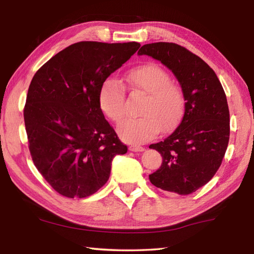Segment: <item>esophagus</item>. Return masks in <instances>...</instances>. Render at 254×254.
<instances>
[{
  "mask_svg": "<svg viewBox=\"0 0 254 254\" xmlns=\"http://www.w3.org/2000/svg\"><path fill=\"white\" fill-rule=\"evenodd\" d=\"M129 150L132 152H142L144 151V148L143 146H139V145H130L129 146Z\"/></svg>",
  "mask_w": 254,
  "mask_h": 254,
  "instance_id": "esophagus-1",
  "label": "esophagus"
}]
</instances>
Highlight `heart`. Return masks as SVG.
I'll return each instance as SVG.
<instances>
[{
  "instance_id": "b5f03b06",
  "label": "heart",
  "mask_w": 254,
  "mask_h": 254,
  "mask_svg": "<svg viewBox=\"0 0 254 254\" xmlns=\"http://www.w3.org/2000/svg\"><path fill=\"white\" fill-rule=\"evenodd\" d=\"M125 79L133 91L146 94L140 110L143 115L129 118L118 127L120 137L129 143L140 144L171 131L182 122L186 110L183 89L172 82L171 75L155 63H146L127 71ZM99 106L103 114L116 124L126 115L125 87L115 77H109L99 90Z\"/></svg>"
}]
</instances>
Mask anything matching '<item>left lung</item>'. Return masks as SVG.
<instances>
[{"label":"left lung","instance_id":"obj_1","mask_svg":"<svg viewBox=\"0 0 254 254\" xmlns=\"http://www.w3.org/2000/svg\"><path fill=\"white\" fill-rule=\"evenodd\" d=\"M138 54L168 67L186 98L185 114L176 130L149 146L163 157L161 167L149 179L162 190L190 194L210 182L222 164L230 131L226 94L211 67L179 44H144Z\"/></svg>","mask_w":254,"mask_h":254}]
</instances>
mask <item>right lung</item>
<instances>
[{
  "label": "right lung",
  "instance_id": "obj_1",
  "mask_svg": "<svg viewBox=\"0 0 254 254\" xmlns=\"http://www.w3.org/2000/svg\"><path fill=\"white\" fill-rule=\"evenodd\" d=\"M140 48L138 42L71 44L33 76L24 109L33 164L56 192L86 198L109 180L124 144L99 106V90Z\"/></svg>",
  "mask_w": 254,
  "mask_h": 254
}]
</instances>
